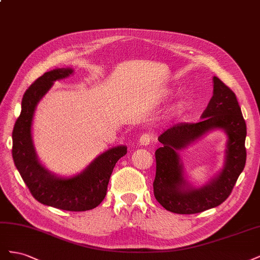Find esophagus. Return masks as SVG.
Here are the masks:
<instances>
[{
    "instance_id": "34e87169",
    "label": "esophagus",
    "mask_w": 260,
    "mask_h": 260,
    "mask_svg": "<svg viewBox=\"0 0 260 260\" xmlns=\"http://www.w3.org/2000/svg\"><path fill=\"white\" fill-rule=\"evenodd\" d=\"M151 140H152L151 135H149V133H144V135L141 136L139 141H140V144L142 146H147L151 144Z\"/></svg>"
}]
</instances>
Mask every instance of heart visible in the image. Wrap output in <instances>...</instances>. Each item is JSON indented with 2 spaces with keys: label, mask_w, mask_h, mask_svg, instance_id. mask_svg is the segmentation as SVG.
Instances as JSON below:
<instances>
[{
  "label": "heart",
  "mask_w": 260,
  "mask_h": 260,
  "mask_svg": "<svg viewBox=\"0 0 260 260\" xmlns=\"http://www.w3.org/2000/svg\"><path fill=\"white\" fill-rule=\"evenodd\" d=\"M170 94H171V91H165L164 94H162V96L168 98ZM185 109H186V103H185V102H181V103L178 104V106L176 107V114H178V115L182 114V113L185 112Z\"/></svg>",
  "instance_id": "heart-1"
}]
</instances>
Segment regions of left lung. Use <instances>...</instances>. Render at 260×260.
Here are the masks:
<instances>
[{
  "label": "left lung",
  "instance_id": "1",
  "mask_svg": "<svg viewBox=\"0 0 260 260\" xmlns=\"http://www.w3.org/2000/svg\"><path fill=\"white\" fill-rule=\"evenodd\" d=\"M214 92L198 123H178L158 137L162 144L156 149L154 195L171 212L191 215L222 204L232 192L246 162V123L233 91L217 77L212 78ZM222 129L228 140L225 162L219 174L205 186L188 183L178 152L208 132Z\"/></svg>",
  "mask_w": 260,
  "mask_h": 260
}]
</instances>
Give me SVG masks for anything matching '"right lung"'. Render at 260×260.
<instances>
[{"mask_svg":"<svg viewBox=\"0 0 260 260\" xmlns=\"http://www.w3.org/2000/svg\"><path fill=\"white\" fill-rule=\"evenodd\" d=\"M74 74L72 68L45 73L31 84L21 101V113L13 130V159L34 198L43 205L68 211L95 208L104 200L116 162L127 154V146L118 145L99 155L80 174L61 177L51 172L39 160L31 125L35 111L55 81Z\"/></svg>","mask_w":260,"mask_h":260,"instance_id":"add662e5","label":"right lung"}]
</instances>
